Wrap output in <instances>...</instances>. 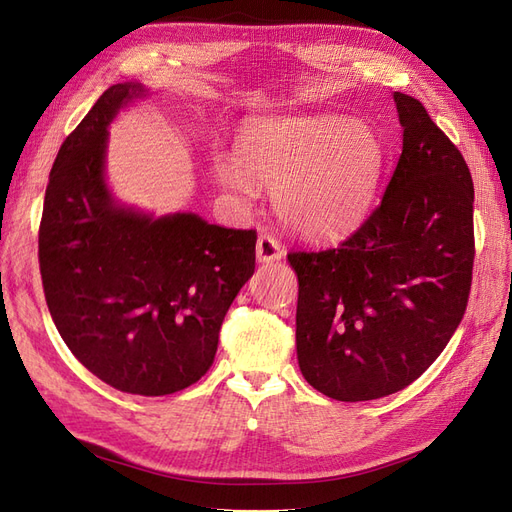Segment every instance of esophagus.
Returning <instances> with one entry per match:
<instances>
[{"instance_id":"obj_1","label":"esophagus","mask_w":512,"mask_h":512,"mask_svg":"<svg viewBox=\"0 0 512 512\" xmlns=\"http://www.w3.org/2000/svg\"><path fill=\"white\" fill-rule=\"evenodd\" d=\"M283 257V246L270 233H261L257 240V259L261 264H272V261H279Z\"/></svg>"}]
</instances>
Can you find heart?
<instances>
[{"label":"heart","instance_id":"obj_1","mask_svg":"<svg viewBox=\"0 0 512 512\" xmlns=\"http://www.w3.org/2000/svg\"><path fill=\"white\" fill-rule=\"evenodd\" d=\"M386 163L369 124L339 115H296L248 124L238 156L218 167V180L244 197L272 188L281 221L306 238L328 240L367 216Z\"/></svg>","mask_w":512,"mask_h":512}]
</instances>
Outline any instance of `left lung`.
I'll list each match as a JSON object with an SVG mask.
<instances>
[{
	"instance_id": "left-lung-1",
	"label": "left lung",
	"mask_w": 512,
	"mask_h": 512,
	"mask_svg": "<svg viewBox=\"0 0 512 512\" xmlns=\"http://www.w3.org/2000/svg\"><path fill=\"white\" fill-rule=\"evenodd\" d=\"M403 150L382 203L324 251H291L306 382L371 401L425 373L461 324L474 268V184L422 102L394 92Z\"/></svg>"
}]
</instances>
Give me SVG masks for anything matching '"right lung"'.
<instances>
[{
	"instance_id": "add662e5",
	"label": "right lung",
	"mask_w": 512,
	"mask_h": 512,
	"mask_svg": "<svg viewBox=\"0 0 512 512\" xmlns=\"http://www.w3.org/2000/svg\"><path fill=\"white\" fill-rule=\"evenodd\" d=\"M137 83L105 90L49 173L38 261L49 313L87 371L130 394L163 397L206 375L233 298L255 272V229L197 214L152 218L105 184L107 126Z\"/></svg>"
}]
</instances>
